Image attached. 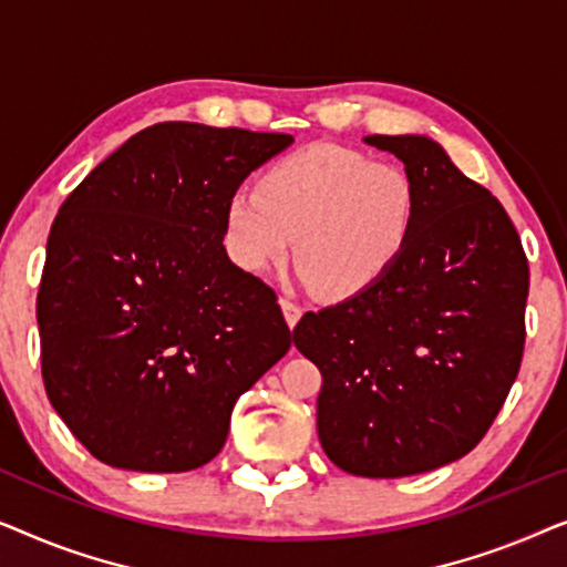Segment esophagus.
Returning <instances> with one entry per match:
<instances>
[{
	"label": "esophagus",
	"instance_id": "34e87169",
	"mask_svg": "<svg viewBox=\"0 0 567 567\" xmlns=\"http://www.w3.org/2000/svg\"><path fill=\"white\" fill-rule=\"evenodd\" d=\"M281 309H284L286 324H289V328H293V324H297L299 317H301V307L297 305V301H291V299H281Z\"/></svg>",
	"mask_w": 567,
	"mask_h": 567
}]
</instances>
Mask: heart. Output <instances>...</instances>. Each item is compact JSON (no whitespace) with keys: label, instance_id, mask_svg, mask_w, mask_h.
Segmentation results:
<instances>
[{"label":"heart","instance_id":"obj_1","mask_svg":"<svg viewBox=\"0 0 567 567\" xmlns=\"http://www.w3.org/2000/svg\"><path fill=\"white\" fill-rule=\"evenodd\" d=\"M417 188L398 162L336 144L286 154L258 188H239L221 216L224 250L260 276L289 258L322 299L361 297L398 266L413 237Z\"/></svg>","mask_w":567,"mask_h":567}]
</instances>
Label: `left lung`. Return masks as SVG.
<instances>
[{
    "mask_svg": "<svg viewBox=\"0 0 567 567\" xmlns=\"http://www.w3.org/2000/svg\"><path fill=\"white\" fill-rule=\"evenodd\" d=\"M363 144L413 175V237L374 289L301 317L293 346L322 374L317 433L330 462L359 477H408L462 460L506 402L529 262L498 198L431 136Z\"/></svg>",
    "mask_w": 567,
    "mask_h": 567,
    "instance_id": "obj_1",
    "label": "left lung"
}]
</instances>
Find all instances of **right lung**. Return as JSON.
<instances>
[{
  "mask_svg": "<svg viewBox=\"0 0 567 567\" xmlns=\"http://www.w3.org/2000/svg\"><path fill=\"white\" fill-rule=\"evenodd\" d=\"M291 144L154 123L59 208L35 307L43 384L95 460L134 472L212 462L239 394L291 348L276 291L221 237L227 198Z\"/></svg>",
  "mask_w": 567,
  "mask_h": 567,
  "instance_id": "right-lung-1",
  "label": "right lung"
}]
</instances>
